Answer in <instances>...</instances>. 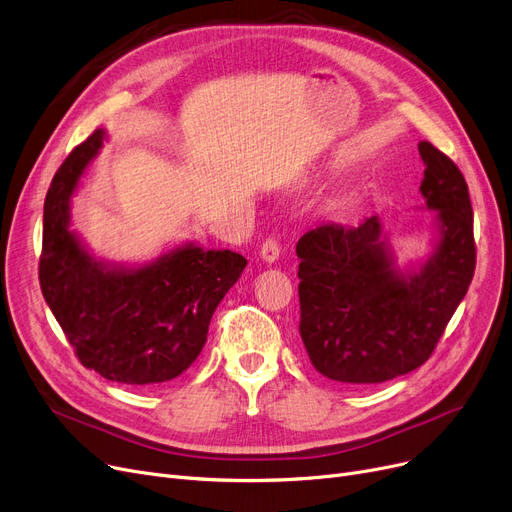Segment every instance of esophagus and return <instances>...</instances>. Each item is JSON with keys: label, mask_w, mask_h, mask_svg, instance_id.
Masks as SVG:
<instances>
[{"label": "esophagus", "mask_w": 512, "mask_h": 512, "mask_svg": "<svg viewBox=\"0 0 512 512\" xmlns=\"http://www.w3.org/2000/svg\"><path fill=\"white\" fill-rule=\"evenodd\" d=\"M259 255H261V259H263L265 263H276L278 257H280V244H278V240H276V238H268V240H265Z\"/></svg>", "instance_id": "esophagus-1"}]
</instances>
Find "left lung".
I'll use <instances>...</instances> for the list:
<instances>
[{"mask_svg": "<svg viewBox=\"0 0 512 512\" xmlns=\"http://www.w3.org/2000/svg\"><path fill=\"white\" fill-rule=\"evenodd\" d=\"M420 194L435 211L433 251L399 268L381 219L322 224L297 242L299 332L326 379L385 383L425 364L475 274L473 209L460 169L431 142Z\"/></svg>", "mask_w": 512, "mask_h": 512, "instance_id": "left-lung-1", "label": "left lung"}]
</instances>
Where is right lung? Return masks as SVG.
Returning <instances> with one entry per match:
<instances>
[{
	"mask_svg": "<svg viewBox=\"0 0 512 512\" xmlns=\"http://www.w3.org/2000/svg\"><path fill=\"white\" fill-rule=\"evenodd\" d=\"M104 140V129L94 131L54 175L43 205L39 284L85 368L108 381L150 387L192 366L213 311L247 259L196 242L140 265L96 259L71 230V201Z\"/></svg>",
	"mask_w": 512,
	"mask_h": 512,
	"instance_id": "obj_1",
	"label": "right lung"
}]
</instances>
